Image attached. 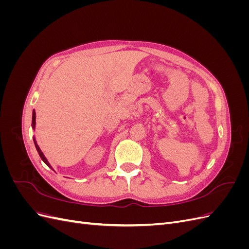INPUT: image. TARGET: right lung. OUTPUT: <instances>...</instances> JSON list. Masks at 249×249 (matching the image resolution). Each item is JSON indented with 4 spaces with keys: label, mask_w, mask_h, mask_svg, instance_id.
<instances>
[{
    "label": "right lung",
    "mask_w": 249,
    "mask_h": 249,
    "mask_svg": "<svg viewBox=\"0 0 249 249\" xmlns=\"http://www.w3.org/2000/svg\"><path fill=\"white\" fill-rule=\"evenodd\" d=\"M35 124H36V113H35V110L33 109V113H32V129H33V131H34V132H35ZM33 140H34L35 147H36V149H37V152H38V154H39V156H40V158H41V160H42L44 163H46L52 170H54V168L52 167V165H51V164H50V162L48 161V159L46 158V156H44V155H43V153L41 152V149H40L39 145L37 144V141H36V139H35V136L33 137Z\"/></svg>",
    "instance_id": "obj_1"
}]
</instances>
